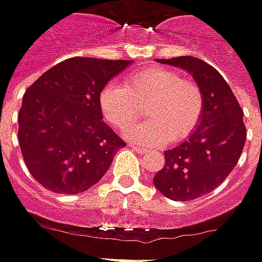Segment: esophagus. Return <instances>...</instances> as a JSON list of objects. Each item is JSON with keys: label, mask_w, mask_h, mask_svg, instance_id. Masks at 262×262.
Segmentation results:
<instances>
[{"label": "esophagus", "mask_w": 262, "mask_h": 262, "mask_svg": "<svg viewBox=\"0 0 262 262\" xmlns=\"http://www.w3.org/2000/svg\"><path fill=\"white\" fill-rule=\"evenodd\" d=\"M130 146H132V149H135V150H136L138 154H145V152L148 150V149L142 148V146H138V145H130Z\"/></svg>", "instance_id": "34e87169"}]
</instances>
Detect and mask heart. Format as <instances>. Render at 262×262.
Here are the masks:
<instances>
[{
    "instance_id": "obj_1",
    "label": "heart",
    "mask_w": 262,
    "mask_h": 262,
    "mask_svg": "<svg viewBox=\"0 0 262 262\" xmlns=\"http://www.w3.org/2000/svg\"><path fill=\"white\" fill-rule=\"evenodd\" d=\"M104 119L126 130L145 108L148 120L130 127L126 136L143 145L177 142L191 135L203 116L202 88L168 68L152 67L126 78L124 86L108 84L98 97Z\"/></svg>"
}]
</instances>
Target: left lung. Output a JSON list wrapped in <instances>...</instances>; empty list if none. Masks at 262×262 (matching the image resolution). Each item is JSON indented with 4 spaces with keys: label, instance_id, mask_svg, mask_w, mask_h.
<instances>
[{
    "label": "left lung",
    "instance_id": "left-lung-1",
    "mask_svg": "<svg viewBox=\"0 0 262 262\" xmlns=\"http://www.w3.org/2000/svg\"><path fill=\"white\" fill-rule=\"evenodd\" d=\"M158 62L190 72L203 93L200 124L181 145L164 150L165 164L154 177V185L165 197L188 202L213 191L238 164L247 139L244 112L228 82L202 59L178 56Z\"/></svg>",
    "mask_w": 262,
    "mask_h": 262
}]
</instances>
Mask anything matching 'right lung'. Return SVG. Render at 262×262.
<instances>
[{
    "instance_id": "obj_1",
    "label": "right lung",
    "mask_w": 262,
    "mask_h": 262,
    "mask_svg": "<svg viewBox=\"0 0 262 262\" xmlns=\"http://www.w3.org/2000/svg\"><path fill=\"white\" fill-rule=\"evenodd\" d=\"M130 60L71 58L27 88L18 112V142L33 178L53 193L97 184L126 142L103 122L98 97Z\"/></svg>"
}]
</instances>
